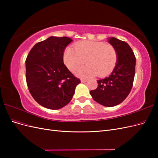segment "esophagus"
<instances>
[{"mask_svg": "<svg viewBox=\"0 0 158 158\" xmlns=\"http://www.w3.org/2000/svg\"><path fill=\"white\" fill-rule=\"evenodd\" d=\"M81 82H82V83H85L87 82V80L85 79V78H81Z\"/></svg>", "mask_w": 158, "mask_h": 158, "instance_id": "34e87169", "label": "esophagus"}]
</instances>
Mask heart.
I'll return each mask as SVG.
<instances>
[{
    "label": "heart",
    "mask_w": 158,
    "mask_h": 158,
    "mask_svg": "<svg viewBox=\"0 0 158 158\" xmlns=\"http://www.w3.org/2000/svg\"><path fill=\"white\" fill-rule=\"evenodd\" d=\"M64 62L71 71H74L85 62L87 64L84 68L75 71L81 77H89L98 75L105 77L111 73L115 67L118 55L116 49L111 44L101 41H82L69 47L64 52Z\"/></svg>",
    "instance_id": "obj_1"
}]
</instances>
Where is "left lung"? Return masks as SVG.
Masks as SVG:
<instances>
[{
  "label": "left lung",
  "instance_id": "8db88e82",
  "mask_svg": "<svg viewBox=\"0 0 158 158\" xmlns=\"http://www.w3.org/2000/svg\"><path fill=\"white\" fill-rule=\"evenodd\" d=\"M109 42L116 49L118 59L109 77L98 80V88L90 91L92 98L106 107H113L122 103L130 94L135 74L136 57L127 43L115 37Z\"/></svg>",
  "mask_w": 158,
  "mask_h": 158
}]
</instances>
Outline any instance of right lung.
Segmentation results:
<instances>
[{
    "mask_svg": "<svg viewBox=\"0 0 158 158\" xmlns=\"http://www.w3.org/2000/svg\"><path fill=\"white\" fill-rule=\"evenodd\" d=\"M73 41L67 37H50L37 43L26 60V78L32 97L41 106L59 109L73 98L80 80L64 64V51Z\"/></svg>",
    "mask_w": 158,
    "mask_h": 158,
    "instance_id": "obj_1",
    "label": "right lung"
}]
</instances>
